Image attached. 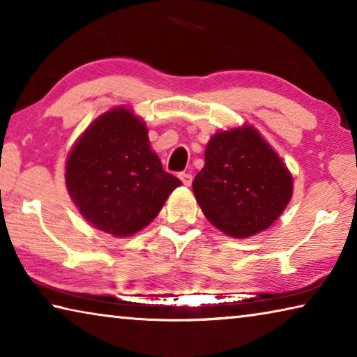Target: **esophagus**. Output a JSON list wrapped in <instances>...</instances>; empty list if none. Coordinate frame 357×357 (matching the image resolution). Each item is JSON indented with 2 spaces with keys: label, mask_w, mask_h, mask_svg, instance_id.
Here are the masks:
<instances>
[{
  "label": "esophagus",
  "mask_w": 357,
  "mask_h": 357,
  "mask_svg": "<svg viewBox=\"0 0 357 357\" xmlns=\"http://www.w3.org/2000/svg\"><path fill=\"white\" fill-rule=\"evenodd\" d=\"M178 176H179L181 181H183L184 185H190V184H192V174H190V173L181 172V173L178 174Z\"/></svg>",
  "instance_id": "34e87169"
}]
</instances>
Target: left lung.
I'll return each mask as SVG.
<instances>
[{
	"mask_svg": "<svg viewBox=\"0 0 357 357\" xmlns=\"http://www.w3.org/2000/svg\"><path fill=\"white\" fill-rule=\"evenodd\" d=\"M192 185L206 219L233 238L273 225L293 192L285 164L250 126L211 138Z\"/></svg>",
	"mask_w": 357,
	"mask_h": 357,
	"instance_id": "left-lung-1",
	"label": "left lung"
}]
</instances>
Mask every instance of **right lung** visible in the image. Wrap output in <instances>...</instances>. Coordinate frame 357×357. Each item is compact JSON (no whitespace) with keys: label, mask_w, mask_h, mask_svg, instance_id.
<instances>
[{"label":"right lung","mask_w":357,"mask_h":357,"mask_svg":"<svg viewBox=\"0 0 357 357\" xmlns=\"http://www.w3.org/2000/svg\"><path fill=\"white\" fill-rule=\"evenodd\" d=\"M181 184L151 151L144 124L124 107L96 119L66 164V185L82 215L114 236L146 227Z\"/></svg>","instance_id":"1"}]
</instances>
